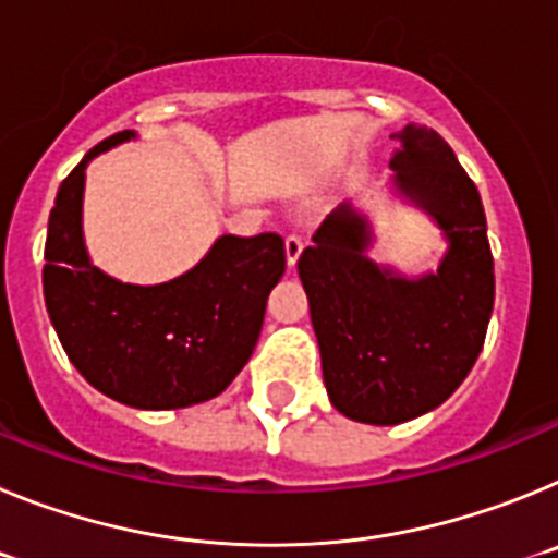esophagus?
<instances>
[{"label":"esophagus","mask_w":558,"mask_h":558,"mask_svg":"<svg viewBox=\"0 0 558 558\" xmlns=\"http://www.w3.org/2000/svg\"><path fill=\"white\" fill-rule=\"evenodd\" d=\"M302 248H304V240L299 234H290L288 240H284V251H288V265L293 268L295 263H299V256H302Z\"/></svg>","instance_id":"esophagus-1"}]
</instances>
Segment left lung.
Segmentation results:
<instances>
[{"label":"left lung","instance_id":"left-lung-1","mask_svg":"<svg viewBox=\"0 0 558 558\" xmlns=\"http://www.w3.org/2000/svg\"><path fill=\"white\" fill-rule=\"evenodd\" d=\"M399 142L393 186L450 243L436 274L408 279L372 263L368 220L349 204L299 256L329 402L363 425H399L452 397L475 366L495 307L477 186L433 128L408 125Z\"/></svg>","mask_w":558,"mask_h":558}]
</instances>
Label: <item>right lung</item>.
Masks as SVG:
<instances>
[{"mask_svg":"<svg viewBox=\"0 0 558 558\" xmlns=\"http://www.w3.org/2000/svg\"><path fill=\"white\" fill-rule=\"evenodd\" d=\"M133 136L102 140L63 179L44 245V302L86 383L122 405L172 411L218 397L248 363L288 259L274 231L223 234L172 282L145 288L102 274L83 245L86 165Z\"/></svg>","mask_w":558,"mask_h":558,"instance_id":"add662e5","label":"right lung"}]
</instances>
